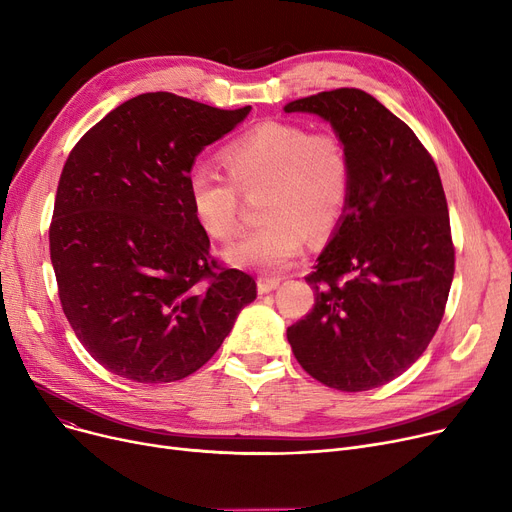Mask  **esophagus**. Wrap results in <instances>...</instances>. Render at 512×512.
<instances>
[{"instance_id":"34e87169","label":"esophagus","mask_w":512,"mask_h":512,"mask_svg":"<svg viewBox=\"0 0 512 512\" xmlns=\"http://www.w3.org/2000/svg\"><path fill=\"white\" fill-rule=\"evenodd\" d=\"M278 286H280V278H259V280H257V290H259V294L272 292V290H276Z\"/></svg>"}]
</instances>
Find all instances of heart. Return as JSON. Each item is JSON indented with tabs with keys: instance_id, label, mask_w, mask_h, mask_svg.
I'll list each match as a JSON object with an SVG mask.
<instances>
[{
	"instance_id": "heart-1",
	"label": "heart",
	"mask_w": 512,
	"mask_h": 512,
	"mask_svg": "<svg viewBox=\"0 0 512 512\" xmlns=\"http://www.w3.org/2000/svg\"><path fill=\"white\" fill-rule=\"evenodd\" d=\"M231 178L195 168L188 176V199L199 226L228 242L240 230V194L259 191L261 226L226 251L238 267L276 272L301 255L307 236H328L348 205L353 159L336 132L267 120L259 122L222 151Z\"/></svg>"
}]
</instances>
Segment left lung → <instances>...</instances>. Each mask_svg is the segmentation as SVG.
<instances>
[{
  "mask_svg": "<svg viewBox=\"0 0 512 512\" xmlns=\"http://www.w3.org/2000/svg\"><path fill=\"white\" fill-rule=\"evenodd\" d=\"M332 124L353 159V188L305 280L311 313L286 330L317 382L363 392L392 382L432 342L454 276L442 180L417 134L361 89L290 101Z\"/></svg>",
  "mask_w": 512,
  "mask_h": 512,
  "instance_id": "8db88e82",
  "label": "left lung"
}]
</instances>
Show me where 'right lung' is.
<instances>
[{
  "label": "right lung",
  "instance_id": "1",
  "mask_svg": "<svg viewBox=\"0 0 512 512\" xmlns=\"http://www.w3.org/2000/svg\"><path fill=\"white\" fill-rule=\"evenodd\" d=\"M249 112L143 93L66 159L49 226L60 303L80 344L120 378L195 373L257 297L253 276L211 257L188 199L195 157Z\"/></svg>",
  "mask_w": 512,
  "mask_h": 512
}]
</instances>
